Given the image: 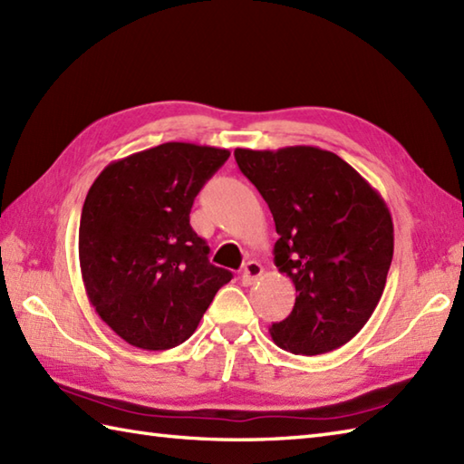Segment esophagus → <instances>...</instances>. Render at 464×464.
<instances>
[{"label": "esophagus", "instance_id": "34e87169", "mask_svg": "<svg viewBox=\"0 0 464 464\" xmlns=\"http://www.w3.org/2000/svg\"><path fill=\"white\" fill-rule=\"evenodd\" d=\"M261 275H263V265L257 263V261H249V263H245L241 279H243L245 285H253L255 281L261 277Z\"/></svg>", "mask_w": 464, "mask_h": 464}]
</instances>
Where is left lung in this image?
Here are the masks:
<instances>
[{"mask_svg": "<svg viewBox=\"0 0 464 464\" xmlns=\"http://www.w3.org/2000/svg\"><path fill=\"white\" fill-rule=\"evenodd\" d=\"M241 173L273 213L275 265L293 281L291 314L271 324L277 347L323 354L343 347L369 321L387 283L395 249L382 197L319 147L235 150Z\"/></svg>", "mask_w": 464, "mask_h": 464, "instance_id": "1", "label": "left lung"}]
</instances>
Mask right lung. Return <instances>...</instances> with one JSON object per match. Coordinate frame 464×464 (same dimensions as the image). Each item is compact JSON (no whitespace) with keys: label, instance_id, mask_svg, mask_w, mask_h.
I'll return each instance as SVG.
<instances>
[{"label":"right lung","instance_id":"obj_1","mask_svg":"<svg viewBox=\"0 0 464 464\" xmlns=\"http://www.w3.org/2000/svg\"><path fill=\"white\" fill-rule=\"evenodd\" d=\"M229 151L163 143L105 167L85 197L80 267L95 313L137 349L167 351L195 333L231 271L209 263L189 213Z\"/></svg>","mask_w":464,"mask_h":464}]
</instances>
